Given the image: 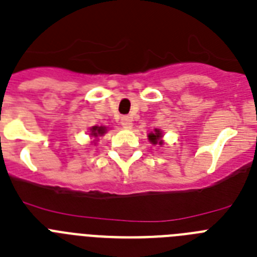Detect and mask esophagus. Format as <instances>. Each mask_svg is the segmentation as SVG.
<instances>
[{
    "label": "esophagus",
    "instance_id": "esophagus-1",
    "mask_svg": "<svg viewBox=\"0 0 257 257\" xmlns=\"http://www.w3.org/2000/svg\"><path fill=\"white\" fill-rule=\"evenodd\" d=\"M120 124L124 127V128H131L133 127V119L130 117H127V115H123V117L120 118Z\"/></svg>",
    "mask_w": 257,
    "mask_h": 257
}]
</instances>
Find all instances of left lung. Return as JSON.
<instances>
[{"label": "left lung", "instance_id": "1", "mask_svg": "<svg viewBox=\"0 0 257 257\" xmlns=\"http://www.w3.org/2000/svg\"><path fill=\"white\" fill-rule=\"evenodd\" d=\"M162 134L160 133V130H155V133H151L150 135H148V139H150V142L152 144H162Z\"/></svg>", "mask_w": 257, "mask_h": 257}]
</instances>
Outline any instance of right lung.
Masks as SVG:
<instances>
[{"instance_id": "obj_1", "label": "right lung", "mask_w": 257, "mask_h": 257, "mask_svg": "<svg viewBox=\"0 0 257 257\" xmlns=\"http://www.w3.org/2000/svg\"><path fill=\"white\" fill-rule=\"evenodd\" d=\"M105 131H106V127L93 126L91 128V135H92V137H95V138L101 137V135H104V134H105Z\"/></svg>"}]
</instances>
